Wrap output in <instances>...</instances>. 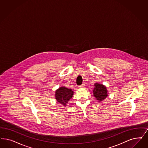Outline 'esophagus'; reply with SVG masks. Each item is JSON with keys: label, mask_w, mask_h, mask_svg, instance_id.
I'll return each mask as SVG.
<instances>
[{"label": "esophagus", "mask_w": 148, "mask_h": 148, "mask_svg": "<svg viewBox=\"0 0 148 148\" xmlns=\"http://www.w3.org/2000/svg\"><path fill=\"white\" fill-rule=\"evenodd\" d=\"M85 86V84H82V85H80V86H79V87H84Z\"/></svg>", "instance_id": "obj_1"}]
</instances>
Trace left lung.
Segmentation results:
<instances>
[{
    "instance_id": "1",
    "label": "left lung",
    "mask_w": 148,
    "mask_h": 148,
    "mask_svg": "<svg viewBox=\"0 0 148 148\" xmlns=\"http://www.w3.org/2000/svg\"><path fill=\"white\" fill-rule=\"evenodd\" d=\"M93 90V96L97 99V101L101 102L104 100L108 96V91L106 87L102 84L96 83L94 85Z\"/></svg>"
}]
</instances>
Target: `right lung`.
Masks as SVG:
<instances>
[{
	"instance_id": "add662e5",
	"label": "right lung",
	"mask_w": 148,
	"mask_h": 148,
	"mask_svg": "<svg viewBox=\"0 0 148 148\" xmlns=\"http://www.w3.org/2000/svg\"><path fill=\"white\" fill-rule=\"evenodd\" d=\"M74 91L71 88L65 87H60L55 92V98L57 102L61 103L64 106H66V104L73 97Z\"/></svg>"
}]
</instances>
